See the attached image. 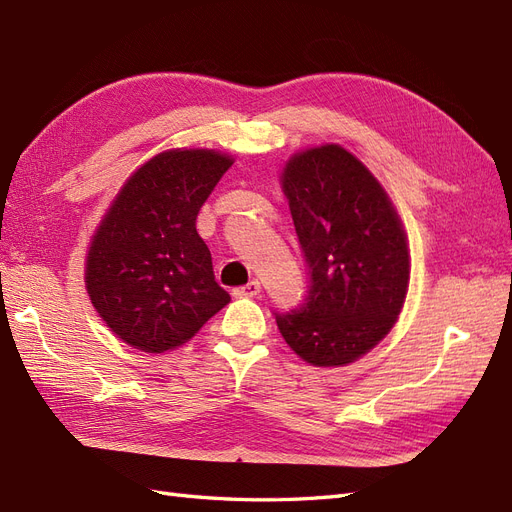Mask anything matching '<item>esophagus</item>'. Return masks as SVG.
Instances as JSON below:
<instances>
[{
  "label": "esophagus",
  "instance_id": "obj_1",
  "mask_svg": "<svg viewBox=\"0 0 512 512\" xmlns=\"http://www.w3.org/2000/svg\"><path fill=\"white\" fill-rule=\"evenodd\" d=\"M259 292H261V283L259 281H248L246 285H242V288H237L233 294L235 296H259Z\"/></svg>",
  "mask_w": 512,
  "mask_h": 512
}]
</instances>
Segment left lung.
I'll use <instances>...</instances> for the list:
<instances>
[{"label":"left lung","mask_w":512,"mask_h":512,"mask_svg":"<svg viewBox=\"0 0 512 512\" xmlns=\"http://www.w3.org/2000/svg\"><path fill=\"white\" fill-rule=\"evenodd\" d=\"M281 187L310 292L299 312L277 314V327L307 364L347 366L386 338L406 303V231L386 189L338 144L292 154Z\"/></svg>","instance_id":"1"}]
</instances>
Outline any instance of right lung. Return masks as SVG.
Segmentation results:
<instances>
[{
  "label": "right lung",
  "instance_id": "obj_1",
  "mask_svg": "<svg viewBox=\"0 0 512 512\" xmlns=\"http://www.w3.org/2000/svg\"><path fill=\"white\" fill-rule=\"evenodd\" d=\"M231 165L218 150H165L130 174L106 209L85 285L95 312L130 347H181L231 301L196 231L202 202Z\"/></svg>",
  "mask_w": 512,
  "mask_h": 512
}]
</instances>
